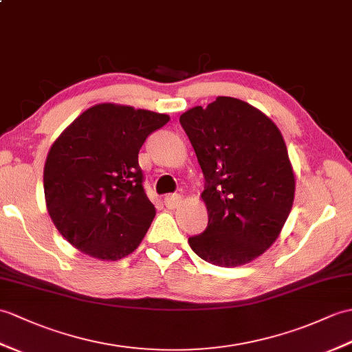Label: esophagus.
<instances>
[{"label":"esophagus","instance_id":"1","mask_svg":"<svg viewBox=\"0 0 352 352\" xmlns=\"http://www.w3.org/2000/svg\"><path fill=\"white\" fill-rule=\"evenodd\" d=\"M179 204H182V195H178V193H169V195H166L165 196V206L168 207V208H177Z\"/></svg>","mask_w":352,"mask_h":352}]
</instances>
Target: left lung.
I'll return each mask as SVG.
<instances>
[{
    "label": "left lung",
    "mask_w": 352,
    "mask_h": 352,
    "mask_svg": "<svg viewBox=\"0 0 352 352\" xmlns=\"http://www.w3.org/2000/svg\"><path fill=\"white\" fill-rule=\"evenodd\" d=\"M179 124L206 178L208 225L189 236L192 250L220 267L250 263L276 241L292 208L296 178L280 130L252 104L223 96L184 112Z\"/></svg>",
    "instance_id": "obj_1"
}]
</instances>
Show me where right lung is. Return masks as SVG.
Listing matches in <instances>:
<instances>
[{
    "label": "right lung",
    "instance_id": "obj_1",
    "mask_svg": "<svg viewBox=\"0 0 352 352\" xmlns=\"http://www.w3.org/2000/svg\"><path fill=\"white\" fill-rule=\"evenodd\" d=\"M169 121L132 106L100 103L64 130L46 157V207L73 248L102 261L132 253L156 216L138 154Z\"/></svg>",
    "mask_w": 352,
    "mask_h": 352
}]
</instances>
